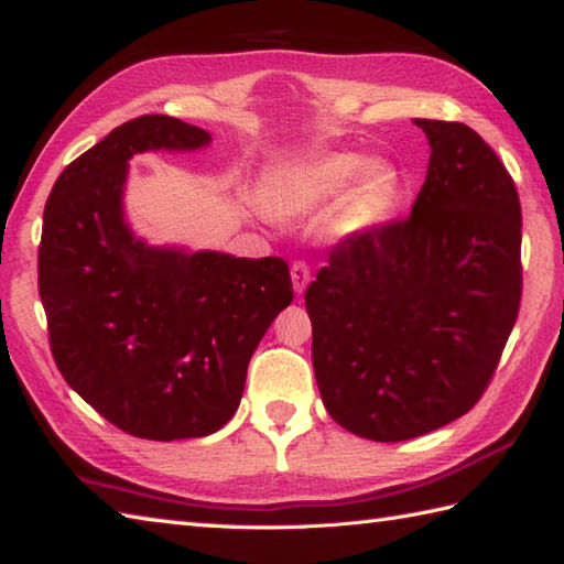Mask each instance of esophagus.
Listing matches in <instances>:
<instances>
[{
    "label": "esophagus",
    "mask_w": 564,
    "mask_h": 564,
    "mask_svg": "<svg viewBox=\"0 0 564 564\" xmlns=\"http://www.w3.org/2000/svg\"><path fill=\"white\" fill-rule=\"evenodd\" d=\"M291 281H293L295 295H303L305 289H307V283H311V269H307L303 261H295L291 267Z\"/></svg>",
    "instance_id": "1"
}]
</instances>
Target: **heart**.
I'll return each instance as SVG.
<instances>
[{
  "instance_id": "obj_1",
  "label": "heart",
  "mask_w": 564,
  "mask_h": 564,
  "mask_svg": "<svg viewBox=\"0 0 564 564\" xmlns=\"http://www.w3.org/2000/svg\"><path fill=\"white\" fill-rule=\"evenodd\" d=\"M399 175L383 159L351 151H323L275 171L261 193L263 213L281 223L315 217L329 207L325 231L333 241H357L389 219Z\"/></svg>"
}]
</instances>
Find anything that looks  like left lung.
<instances>
[{
  "mask_svg": "<svg viewBox=\"0 0 564 564\" xmlns=\"http://www.w3.org/2000/svg\"><path fill=\"white\" fill-rule=\"evenodd\" d=\"M427 175L405 223L333 251L305 291L313 367L335 421L401 443L479 401L521 305V203L459 121L413 119Z\"/></svg>",
  "mask_w": 564,
  "mask_h": 564,
  "instance_id": "left-lung-1",
  "label": "left lung"
}]
</instances>
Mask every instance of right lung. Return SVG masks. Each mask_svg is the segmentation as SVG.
Returning a JSON list of instances; mask_svg holds the SVG:
<instances>
[{
  "label": "right lung",
  "instance_id": "right-lung-1",
  "mask_svg": "<svg viewBox=\"0 0 564 564\" xmlns=\"http://www.w3.org/2000/svg\"><path fill=\"white\" fill-rule=\"evenodd\" d=\"M209 141L175 117L131 119L58 175L43 209L39 293L53 359L99 415L143 440L225 427L253 349L293 301L279 257L151 245L131 227L129 161Z\"/></svg>",
  "mask_w": 564,
  "mask_h": 564
}]
</instances>
